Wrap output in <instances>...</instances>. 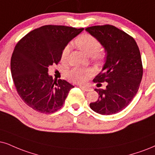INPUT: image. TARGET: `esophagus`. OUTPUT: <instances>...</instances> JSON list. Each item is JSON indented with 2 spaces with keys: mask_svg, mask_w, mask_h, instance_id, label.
<instances>
[{
  "mask_svg": "<svg viewBox=\"0 0 155 155\" xmlns=\"http://www.w3.org/2000/svg\"><path fill=\"white\" fill-rule=\"evenodd\" d=\"M79 87L81 88V89H83L84 91H90L91 90V88L88 87H86V86H79Z\"/></svg>",
  "mask_w": 155,
  "mask_h": 155,
  "instance_id": "esophagus-1",
  "label": "esophagus"
}]
</instances>
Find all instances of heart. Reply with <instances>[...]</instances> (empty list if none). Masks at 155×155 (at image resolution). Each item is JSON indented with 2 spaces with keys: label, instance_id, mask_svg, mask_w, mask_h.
Returning <instances> with one entry per match:
<instances>
[{
  "label": "heart",
  "instance_id": "heart-1",
  "mask_svg": "<svg viewBox=\"0 0 155 155\" xmlns=\"http://www.w3.org/2000/svg\"><path fill=\"white\" fill-rule=\"evenodd\" d=\"M74 44L79 49L85 53L94 61H99L104 58V52L99 50L100 43L94 36L89 34H84L77 37L74 41ZM70 52L69 46H66L64 48L61 53L62 61L67 60L68 54ZM91 74V71L89 69H82L79 68H74L67 72L66 76L71 81L76 83L83 82L86 79L87 76Z\"/></svg>",
  "mask_w": 155,
  "mask_h": 155
}]
</instances>
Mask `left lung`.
I'll return each mask as SVG.
<instances>
[{
	"instance_id": "8db88e82",
	"label": "left lung",
	"mask_w": 155,
	"mask_h": 155,
	"mask_svg": "<svg viewBox=\"0 0 155 155\" xmlns=\"http://www.w3.org/2000/svg\"><path fill=\"white\" fill-rule=\"evenodd\" d=\"M85 30L107 52L102 70L93 81L107 82V86L94 89L99 99L90 104V108L102 115L117 114L130 104L140 87L143 68L139 47L132 36L114 25H94Z\"/></svg>"
}]
</instances>
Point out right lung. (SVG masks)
<instances>
[{"label":"right lung","mask_w":155,"mask_h":155,"mask_svg":"<svg viewBox=\"0 0 155 155\" xmlns=\"http://www.w3.org/2000/svg\"><path fill=\"white\" fill-rule=\"evenodd\" d=\"M84 28L46 25L34 29L18 42L11 60L17 92L28 107L51 114L62 107L74 87L65 80L53 79L48 66L61 61L64 48Z\"/></svg>","instance_id":"add662e5"}]
</instances>
